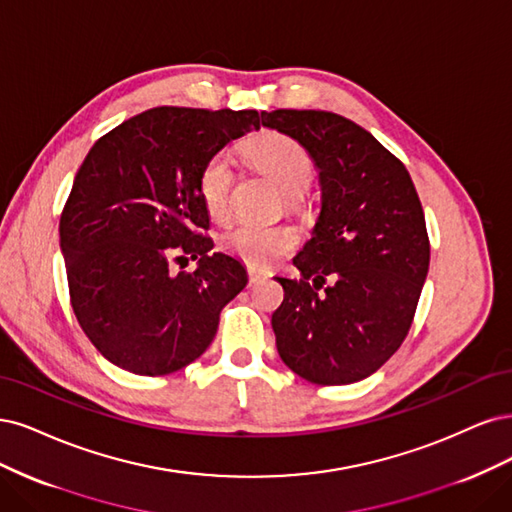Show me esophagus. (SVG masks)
I'll use <instances>...</instances> for the list:
<instances>
[{"label": "esophagus", "instance_id": "1", "mask_svg": "<svg viewBox=\"0 0 512 512\" xmlns=\"http://www.w3.org/2000/svg\"><path fill=\"white\" fill-rule=\"evenodd\" d=\"M266 278H268L266 272L249 268V285H257V283H261V280H266Z\"/></svg>", "mask_w": 512, "mask_h": 512}]
</instances>
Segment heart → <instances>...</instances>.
Listing matches in <instances>:
<instances>
[{"label": "heart", "instance_id": "heart-1", "mask_svg": "<svg viewBox=\"0 0 512 512\" xmlns=\"http://www.w3.org/2000/svg\"><path fill=\"white\" fill-rule=\"evenodd\" d=\"M246 155L255 166L287 193L291 204L298 202L312 180V159L300 142L285 134H266L246 146ZM200 200L210 219L225 223L232 214L234 163L227 153H214L197 178ZM300 236L289 225L240 223L223 234V251L238 257L249 268L266 270L298 246Z\"/></svg>", "mask_w": 512, "mask_h": 512}]
</instances>
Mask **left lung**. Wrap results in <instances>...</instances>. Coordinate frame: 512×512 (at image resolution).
<instances>
[{"label":"left lung","instance_id":"obj_1","mask_svg":"<svg viewBox=\"0 0 512 512\" xmlns=\"http://www.w3.org/2000/svg\"><path fill=\"white\" fill-rule=\"evenodd\" d=\"M315 159L321 214L293 266L276 276V349L315 385H349L400 349L430 268L421 200L404 163L370 131L327 110L261 112Z\"/></svg>","mask_w":512,"mask_h":512}]
</instances>
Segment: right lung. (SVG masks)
<instances>
[{"label": "right lung", "mask_w": 512, "mask_h": 512, "mask_svg": "<svg viewBox=\"0 0 512 512\" xmlns=\"http://www.w3.org/2000/svg\"><path fill=\"white\" fill-rule=\"evenodd\" d=\"M259 125L257 110L159 106L108 131L82 161L59 240L74 315L110 364L163 376L208 349L249 276L212 253L197 178ZM185 256L198 259L196 272L174 275L171 261Z\"/></svg>", "instance_id": "obj_1"}]
</instances>
